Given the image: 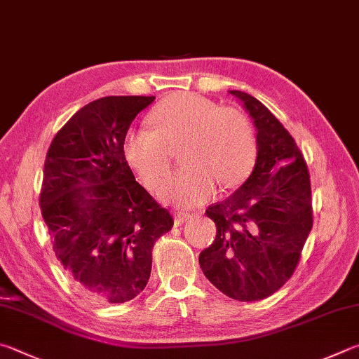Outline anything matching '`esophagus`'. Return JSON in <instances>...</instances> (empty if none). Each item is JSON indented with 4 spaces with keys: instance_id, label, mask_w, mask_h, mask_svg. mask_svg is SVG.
Here are the masks:
<instances>
[{
    "instance_id": "1",
    "label": "esophagus",
    "mask_w": 359,
    "mask_h": 359,
    "mask_svg": "<svg viewBox=\"0 0 359 359\" xmlns=\"http://www.w3.org/2000/svg\"><path fill=\"white\" fill-rule=\"evenodd\" d=\"M190 217H191V215L187 213V212H177V213H175V221H177V223H184V221H187Z\"/></svg>"
}]
</instances>
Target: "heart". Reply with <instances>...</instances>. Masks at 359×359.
I'll return each instance as SVG.
<instances>
[{"label": "heart", "instance_id": "b5f03b06", "mask_svg": "<svg viewBox=\"0 0 359 359\" xmlns=\"http://www.w3.org/2000/svg\"><path fill=\"white\" fill-rule=\"evenodd\" d=\"M154 128H132L123 138V155L147 187L157 188L171 169V149L185 141L187 166L163 187L161 196L180 205L210 199L217 184L229 190L242 184L256 161V133L236 108H218L204 97L174 93L149 114Z\"/></svg>", "mask_w": 359, "mask_h": 359}]
</instances>
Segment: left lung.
<instances>
[{
	"label": "left lung",
	"instance_id": "1",
	"mask_svg": "<svg viewBox=\"0 0 359 359\" xmlns=\"http://www.w3.org/2000/svg\"><path fill=\"white\" fill-rule=\"evenodd\" d=\"M257 128L250 177L226 201L208 205L217 226L199 265L215 287L238 302H259L289 281L312 229L308 165L292 135L252 95L231 90Z\"/></svg>",
	"mask_w": 359,
	"mask_h": 359
}]
</instances>
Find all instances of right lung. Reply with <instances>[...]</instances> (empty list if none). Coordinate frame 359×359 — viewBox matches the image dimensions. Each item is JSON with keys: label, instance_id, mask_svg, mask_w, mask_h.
Returning <instances> with one entry per match:
<instances>
[{"label": "right lung", "instance_id": "right-lung-1", "mask_svg": "<svg viewBox=\"0 0 359 359\" xmlns=\"http://www.w3.org/2000/svg\"><path fill=\"white\" fill-rule=\"evenodd\" d=\"M155 97L111 95L83 107L56 133L43 165L41 212L56 259L78 292L126 303L151 278L152 250L174 219L138 182L123 138Z\"/></svg>", "mask_w": 359, "mask_h": 359}]
</instances>
